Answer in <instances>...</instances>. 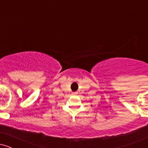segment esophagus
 Wrapping results in <instances>:
<instances>
[{
    "instance_id": "34e87169",
    "label": "esophagus",
    "mask_w": 148,
    "mask_h": 148,
    "mask_svg": "<svg viewBox=\"0 0 148 148\" xmlns=\"http://www.w3.org/2000/svg\"><path fill=\"white\" fill-rule=\"evenodd\" d=\"M76 92H73L72 93V95H76Z\"/></svg>"
}]
</instances>
